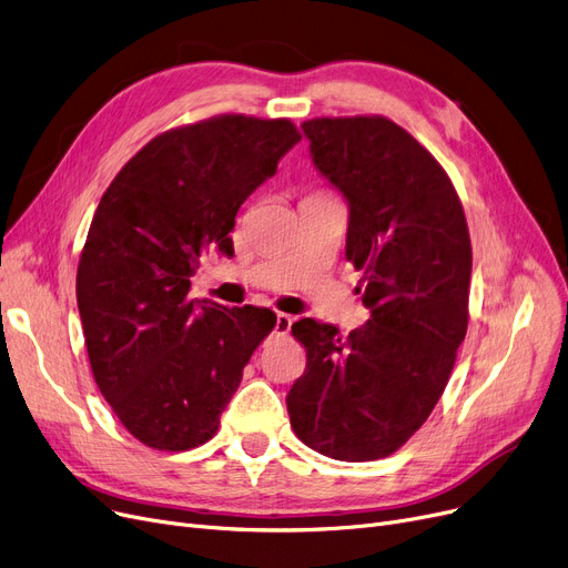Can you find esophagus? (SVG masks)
<instances>
[{"label": "esophagus", "mask_w": 568, "mask_h": 568, "mask_svg": "<svg viewBox=\"0 0 568 568\" xmlns=\"http://www.w3.org/2000/svg\"><path fill=\"white\" fill-rule=\"evenodd\" d=\"M291 316L288 314H284V312H277L275 314V333L277 335H286L288 331H291Z\"/></svg>", "instance_id": "esophagus-1"}]
</instances>
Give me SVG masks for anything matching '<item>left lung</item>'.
<instances>
[{"mask_svg": "<svg viewBox=\"0 0 568 568\" xmlns=\"http://www.w3.org/2000/svg\"><path fill=\"white\" fill-rule=\"evenodd\" d=\"M314 169L348 205L346 261L363 270L367 323L339 337L301 318L307 367L286 395L291 427L344 463L395 453L439 402L467 335L471 242L446 171L386 118L303 122Z\"/></svg>", "mask_w": 568, "mask_h": 568, "instance_id": "left-lung-1", "label": "left lung"}]
</instances>
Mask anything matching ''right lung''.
I'll list each match as a JSON object with an SVG mask.
<instances>
[{
	"instance_id": "add662e5",
	"label": "right lung",
	"mask_w": 568,
	"mask_h": 568,
	"mask_svg": "<svg viewBox=\"0 0 568 568\" xmlns=\"http://www.w3.org/2000/svg\"><path fill=\"white\" fill-rule=\"evenodd\" d=\"M301 141L288 120L222 115L152 139L115 175L80 254L75 298L94 382L156 450L205 444L275 328L265 307L192 301L207 252L233 256L235 214Z\"/></svg>"
}]
</instances>
